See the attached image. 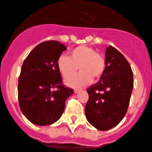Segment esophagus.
<instances>
[{
  "mask_svg": "<svg viewBox=\"0 0 152 152\" xmlns=\"http://www.w3.org/2000/svg\"><path fill=\"white\" fill-rule=\"evenodd\" d=\"M81 90L82 89H80V88H75V89H74V93H80V92Z\"/></svg>",
  "mask_w": 152,
  "mask_h": 152,
  "instance_id": "1",
  "label": "esophagus"
}]
</instances>
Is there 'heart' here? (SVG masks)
Masks as SVG:
<instances>
[{
    "label": "heart",
    "mask_w": 152,
    "mask_h": 152,
    "mask_svg": "<svg viewBox=\"0 0 152 152\" xmlns=\"http://www.w3.org/2000/svg\"><path fill=\"white\" fill-rule=\"evenodd\" d=\"M78 66L81 72L70 77L77 71ZM57 67L63 77L67 78V85L78 87L89 84L92 79H100L105 70L106 62L104 56L97 53L93 48L79 46L71 50L68 57L60 56L57 60Z\"/></svg>",
    "instance_id": "1"
}]
</instances>
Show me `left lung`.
<instances>
[{
  "mask_svg": "<svg viewBox=\"0 0 152 152\" xmlns=\"http://www.w3.org/2000/svg\"><path fill=\"white\" fill-rule=\"evenodd\" d=\"M106 67L96 84L88 88L85 116L99 130H107L121 122L127 111L134 87L130 64L112 46L105 51Z\"/></svg>",
  "mask_w": 152,
  "mask_h": 152,
  "instance_id": "8db88e82",
  "label": "left lung"
}]
</instances>
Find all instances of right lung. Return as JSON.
<instances>
[{
    "label": "right lung",
    "instance_id": "right-lung-1",
    "mask_svg": "<svg viewBox=\"0 0 152 152\" xmlns=\"http://www.w3.org/2000/svg\"><path fill=\"white\" fill-rule=\"evenodd\" d=\"M67 48L57 41H46L30 51L18 79V102L26 118L38 126L56 122L64 110L72 88L63 85L57 60Z\"/></svg>",
    "mask_w": 152,
    "mask_h": 152
}]
</instances>
